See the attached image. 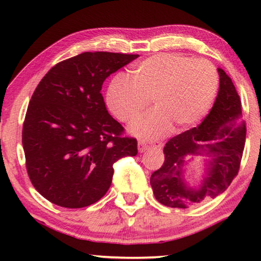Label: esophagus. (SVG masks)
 <instances>
[{"label": "esophagus", "mask_w": 261, "mask_h": 261, "mask_svg": "<svg viewBox=\"0 0 261 261\" xmlns=\"http://www.w3.org/2000/svg\"><path fill=\"white\" fill-rule=\"evenodd\" d=\"M161 144L160 143H151V141H146L144 139H140L138 140V151L140 153H143L146 151V149L151 148V147H160Z\"/></svg>", "instance_id": "esophagus-1"}]
</instances>
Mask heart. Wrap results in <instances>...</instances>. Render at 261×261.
<instances>
[{
  "label": "heart",
  "instance_id": "heart-1",
  "mask_svg": "<svg viewBox=\"0 0 261 261\" xmlns=\"http://www.w3.org/2000/svg\"><path fill=\"white\" fill-rule=\"evenodd\" d=\"M214 65L182 54H159L131 69V81L118 76L109 85L107 102L125 123L137 120L148 107L155 108L135 123L136 135L155 138L169 129L197 123L208 112L218 93Z\"/></svg>",
  "mask_w": 261,
  "mask_h": 261
}]
</instances>
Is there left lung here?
I'll use <instances>...</instances> for the list:
<instances>
[{
	"label": "left lung",
	"instance_id": "1",
	"mask_svg": "<svg viewBox=\"0 0 261 261\" xmlns=\"http://www.w3.org/2000/svg\"><path fill=\"white\" fill-rule=\"evenodd\" d=\"M219 94L213 108L197 127L171 138L163 148L165 162L151 176L155 199L171 208H188L224 192L240 170L246 126L242 103L230 77L218 69ZM211 156L199 187L185 182L182 167L189 155Z\"/></svg>",
	"mask_w": 261,
	"mask_h": 261
}]
</instances>
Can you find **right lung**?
Returning a JSON list of instances; mask_svg holds the SVG:
<instances>
[{"instance_id": "right-lung-1", "label": "right lung", "mask_w": 261, "mask_h": 261, "mask_svg": "<svg viewBox=\"0 0 261 261\" xmlns=\"http://www.w3.org/2000/svg\"><path fill=\"white\" fill-rule=\"evenodd\" d=\"M138 56L85 51L57 63L35 88L23 124L26 169L53 204H94L112 184L114 163L138 153L101 94L106 78Z\"/></svg>"}]
</instances>
